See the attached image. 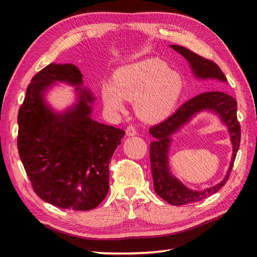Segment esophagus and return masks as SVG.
<instances>
[{
    "label": "esophagus",
    "mask_w": 257,
    "mask_h": 257,
    "mask_svg": "<svg viewBox=\"0 0 257 257\" xmlns=\"http://www.w3.org/2000/svg\"><path fill=\"white\" fill-rule=\"evenodd\" d=\"M125 135L128 136V137H132V136H136L137 135V130L134 127V125H128L127 129H125Z\"/></svg>",
    "instance_id": "esophagus-1"
}]
</instances>
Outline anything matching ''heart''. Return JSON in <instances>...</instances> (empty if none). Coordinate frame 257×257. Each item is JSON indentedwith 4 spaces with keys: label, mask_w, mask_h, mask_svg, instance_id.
Returning <instances> with one entry per match:
<instances>
[{
    "label": "heart",
    "mask_w": 257,
    "mask_h": 257,
    "mask_svg": "<svg viewBox=\"0 0 257 257\" xmlns=\"http://www.w3.org/2000/svg\"><path fill=\"white\" fill-rule=\"evenodd\" d=\"M183 91L181 75L157 58L124 65L113 74L112 83L101 87L107 109L123 111L124 99L134 101L137 116L148 123H157L170 116Z\"/></svg>",
    "instance_id": "obj_1"
}]
</instances>
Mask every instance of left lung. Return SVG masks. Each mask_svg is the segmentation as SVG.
<instances>
[{
  "label": "left lung",
  "mask_w": 257,
  "mask_h": 257,
  "mask_svg": "<svg viewBox=\"0 0 257 257\" xmlns=\"http://www.w3.org/2000/svg\"><path fill=\"white\" fill-rule=\"evenodd\" d=\"M170 47L187 59L194 77L203 80L214 79L226 83V77L214 62L209 61L183 46L170 45ZM206 110L215 112L221 119V122L228 127L233 152L230 167L225 179L213 187L196 191L185 187L171 173L168 168V151L172 142V136L195 114ZM236 110L237 102L232 96L222 90H210L202 92L184 102L172 116L149 129L150 135L156 138V140L150 144V162L154 188L160 198L171 205L179 206L194 203L216 193L226 183L232 171L234 160H235L239 141H241V127L237 120Z\"/></svg>",
  "instance_id": "1"
}]
</instances>
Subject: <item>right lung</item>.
<instances>
[{
	"label": "right lung",
	"instance_id": "obj_1",
	"mask_svg": "<svg viewBox=\"0 0 257 257\" xmlns=\"http://www.w3.org/2000/svg\"><path fill=\"white\" fill-rule=\"evenodd\" d=\"M65 82L76 89V101L58 113L46 91ZM92 92L73 64L52 63L32 78L19 110L18 149L35 193L61 209L88 211L109 190V162L124 132L91 118Z\"/></svg>",
	"mask_w": 257,
	"mask_h": 257
}]
</instances>
